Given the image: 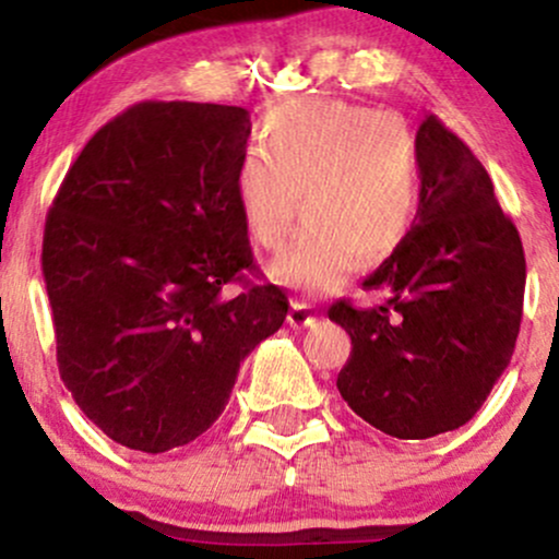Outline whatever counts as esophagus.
Here are the masks:
<instances>
[{"mask_svg":"<svg viewBox=\"0 0 559 559\" xmlns=\"http://www.w3.org/2000/svg\"><path fill=\"white\" fill-rule=\"evenodd\" d=\"M286 320H288V325H292V329H307V325L316 323L318 316L312 312V305H307L305 299H294Z\"/></svg>","mask_w":559,"mask_h":559,"instance_id":"1","label":"esophagus"}]
</instances>
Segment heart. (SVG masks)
Wrapping results in <instances>:
<instances>
[{"label":"heart","mask_w":559,"mask_h":559,"mask_svg":"<svg viewBox=\"0 0 559 559\" xmlns=\"http://www.w3.org/2000/svg\"><path fill=\"white\" fill-rule=\"evenodd\" d=\"M243 226L265 249L284 247L305 197L310 221L271 265L281 284L333 292L355 267L383 260L420 207L413 146L383 112L333 99L294 102L262 126L234 176Z\"/></svg>","instance_id":"obj_1"}]
</instances>
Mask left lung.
I'll return each instance as SVG.
<instances>
[{"instance_id":"1","label":"left lung","mask_w":559,"mask_h":559,"mask_svg":"<svg viewBox=\"0 0 559 559\" xmlns=\"http://www.w3.org/2000/svg\"><path fill=\"white\" fill-rule=\"evenodd\" d=\"M420 207L394 254L362 281L383 305L346 299L336 378L344 402L396 439H431L478 413L510 365L523 316L525 254L478 157L428 115L415 136Z\"/></svg>"}]
</instances>
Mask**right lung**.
I'll list each match as a JSON object with an SVG mask.
<instances>
[{"mask_svg": "<svg viewBox=\"0 0 559 559\" xmlns=\"http://www.w3.org/2000/svg\"><path fill=\"white\" fill-rule=\"evenodd\" d=\"M249 131L243 107L141 102L83 146L47 215L60 378L136 452L207 431L243 357L286 320V294L243 275L258 267L234 197Z\"/></svg>", "mask_w": 559, "mask_h": 559, "instance_id": "1", "label": "right lung"}]
</instances>
